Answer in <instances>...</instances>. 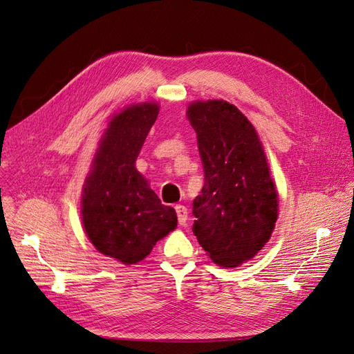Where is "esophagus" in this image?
Returning a JSON list of instances; mask_svg holds the SVG:
<instances>
[{
  "label": "esophagus",
  "instance_id": "1",
  "mask_svg": "<svg viewBox=\"0 0 354 354\" xmlns=\"http://www.w3.org/2000/svg\"><path fill=\"white\" fill-rule=\"evenodd\" d=\"M176 212H177L178 224H180V226H185L186 221H187V208L185 205H177Z\"/></svg>",
  "mask_w": 354,
  "mask_h": 354
}]
</instances>
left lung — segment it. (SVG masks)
<instances>
[{
	"label": "left lung",
	"instance_id": "8db88e82",
	"mask_svg": "<svg viewBox=\"0 0 354 354\" xmlns=\"http://www.w3.org/2000/svg\"><path fill=\"white\" fill-rule=\"evenodd\" d=\"M205 183L194 201V233L209 259L238 267L269 242L277 192L255 128L224 100L190 103Z\"/></svg>",
	"mask_w": 354,
	"mask_h": 354
}]
</instances>
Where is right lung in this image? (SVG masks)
<instances>
[{"label":"right lung","mask_w":354,"mask_h":354,"mask_svg":"<svg viewBox=\"0 0 354 354\" xmlns=\"http://www.w3.org/2000/svg\"><path fill=\"white\" fill-rule=\"evenodd\" d=\"M159 106L137 103L112 118L94 155L82 194V224L99 252L136 264L177 226L174 208L160 203L136 169Z\"/></svg>","instance_id":"1"}]
</instances>
